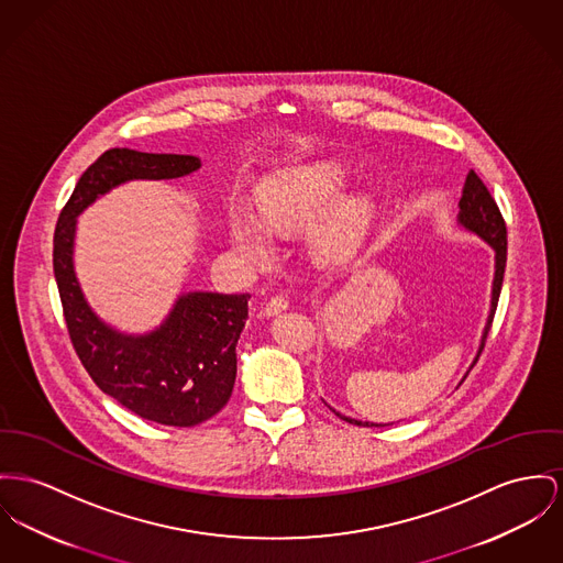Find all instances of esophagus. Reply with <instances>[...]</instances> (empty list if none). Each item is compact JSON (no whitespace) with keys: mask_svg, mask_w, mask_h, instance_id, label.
<instances>
[{"mask_svg":"<svg viewBox=\"0 0 563 563\" xmlns=\"http://www.w3.org/2000/svg\"><path fill=\"white\" fill-rule=\"evenodd\" d=\"M288 299L286 297H273V299L266 302V307H264V313H266V318H273V316H279L282 311H286L288 309Z\"/></svg>","mask_w":563,"mask_h":563,"instance_id":"esophagus-1","label":"esophagus"}]
</instances>
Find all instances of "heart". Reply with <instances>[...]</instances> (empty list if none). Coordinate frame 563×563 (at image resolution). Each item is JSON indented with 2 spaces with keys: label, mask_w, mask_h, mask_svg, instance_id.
<instances>
[{
  "label": "heart",
  "mask_w": 563,
  "mask_h": 563,
  "mask_svg": "<svg viewBox=\"0 0 563 563\" xmlns=\"http://www.w3.org/2000/svg\"><path fill=\"white\" fill-rule=\"evenodd\" d=\"M345 181L347 170L335 159H311L273 173L256 191L261 216L243 205L230 209L232 247L243 258L263 263L275 254V232L309 224V250L320 263L347 261L369 232L375 202L365 191L339 196Z\"/></svg>",
  "instance_id": "heart-1"
}]
</instances>
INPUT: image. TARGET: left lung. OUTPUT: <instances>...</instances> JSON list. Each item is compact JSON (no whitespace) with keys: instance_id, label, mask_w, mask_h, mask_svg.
<instances>
[{"instance_id":"1","label":"left lung","mask_w":563,"mask_h":563,"mask_svg":"<svg viewBox=\"0 0 563 563\" xmlns=\"http://www.w3.org/2000/svg\"><path fill=\"white\" fill-rule=\"evenodd\" d=\"M456 224L461 225L463 230L476 234L478 239H483L487 245H490V250L495 252V273H493V286H490V307H488L487 324H485V331H483V339H481V347L476 352V358L474 363L478 361L483 347H485V339L488 335V329H490V322H493V316H495V309H497V300H499V292H501V282H504V271H506V247H508V239H506V224H504V218L493 200V196L488 194L487 186L481 181V177L470 170L467 177H465V186H463V194H461V200H459V216H456ZM472 363V367H474ZM470 367V369H472ZM470 374V372H467ZM467 374L463 375V379L467 377ZM461 379V382H463ZM335 412V410H333ZM338 413L339 418H343L345 422L350 424H363V427H382V424H375V422H363V420H356V418H350V416H343Z\"/></svg>"}]
</instances>
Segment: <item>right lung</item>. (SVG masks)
Here are the masks:
<instances>
[{"instance_id":"obj_1","label":"right lung","mask_w":563,"mask_h":563,"mask_svg":"<svg viewBox=\"0 0 563 563\" xmlns=\"http://www.w3.org/2000/svg\"><path fill=\"white\" fill-rule=\"evenodd\" d=\"M200 166L196 155L104 151L80 175L53 239V271L82 367L117 404L168 427L200 424L228 404L250 295L184 292L150 333H121L91 309L76 279V218L128 181L179 179Z\"/></svg>"}]
</instances>
